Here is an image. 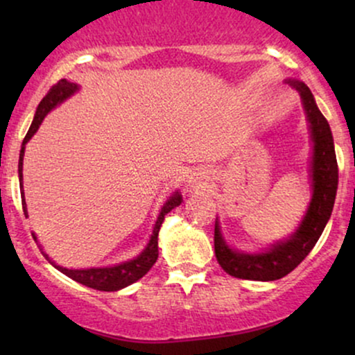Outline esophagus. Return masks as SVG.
<instances>
[{
	"instance_id": "34e87169",
	"label": "esophagus",
	"mask_w": 355,
	"mask_h": 355,
	"mask_svg": "<svg viewBox=\"0 0 355 355\" xmlns=\"http://www.w3.org/2000/svg\"><path fill=\"white\" fill-rule=\"evenodd\" d=\"M187 187H190V189H198V187H200V182H198L197 178L190 177V180L187 182Z\"/></svg>"
}]
</instances>
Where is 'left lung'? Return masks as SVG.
I'll return each mask as SVG.
<instances>
[{
    "mask_svg": "<svg viewBox=\"0 0 355 355\" xmlns=\"http://www.w3.org/2000/svg\"><path fill=\"white\" fill-rule=\"evenodd\" d=\"M299 89L307 113L313 141L312 157V200L300 227L287 242H280L262 254H242L229 248L215 222L214 245L220 267L232 277L245 280H277L291 274L309 255L331 218L336 202L339 168L331 126L317 108L311 89L302 81H288Z\"/></svg>",
    "mask_w": 355,
    "mask_h": 355,
    "instance_id": "8db88e82",
    "label": "left lung"
}]
</instances>
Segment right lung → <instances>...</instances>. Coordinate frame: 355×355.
I'll return each mask as SVG.
<instances>
[{
	"instance_id": "right-lung-1",
	"label": "right lung",
	"mask_w": 355,
	"mask_h": 355,
	"mask_svg": "<svg viewBox=\"0 0 355 355\" xmlns=\"http://www.w3.org/2000/svg\"><path fill=\"white\" fill-rule=\"evenodd\" d=\"M78 89L75 83H71V81H67V80H60L58 83L53 85L50 88V92L46 93V96L40 101L38 108H36V115H35V120L33 123H31L30 130H28L26 137H24L23 140V145H21V152H19V164H18V173H19V187L23 189V155H24V145L30 141V138L35 135L36 130L40 128V125H42L43 118L46 116V113L50 112L56 107V105L61 103V101H64L68 98V96H71L73 93ZM23 211L24 215H28L26 211V202H24V197H23ZM182 203V195L178 193V191H175L173 197H170L166 203L164 205V209H162L160 215H158L157 222H155V227H153V234L152 237H150V242L148 245L144 252H141L140 255L137 257V259L130 260V262H125V263H120V266H115V267H105V268H85V270H71V268H63L60 266H55V263L51 262L50 259H48L46 254H43L46 257L48 260L58 268L60 272H63L64 275H68L70 279L76 280L78 284H83L87 285V287H92V288H96V291H103V292H115V291H120V288L126 287V285L137 282L138 279H141L146 272L150 270V268L153 267V263L157 262L158 259V232H160V227H162V222H164L165 215L168 214L170 210L175 209L177 205H180ZM36 239V237H35ZM42 250V248H40Z\"/></svg>"
}]
</instances>
